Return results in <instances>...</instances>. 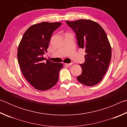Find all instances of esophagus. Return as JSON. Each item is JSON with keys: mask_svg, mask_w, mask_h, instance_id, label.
Here are the masks:
<instances>
[{"mask_svg": "<svg viewBox=\"0 0 127 127\" xmlns=\"http://www.w3.org/2000/svg\"><path fill=\"white\" fill-rule=\"evenodd\" d=\"M73 63H65V65H67V66H71L72 65H73Z\"/></svg>", "mask_w": 127, "mask_h": 127, "instance_id": "34e87169", "label": "esophagus"}]
</instances>
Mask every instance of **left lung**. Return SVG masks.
Masks as SVG:
<instances>
[{"mask_svg":"<svg viewBox=\"0 0 127 127\" xmlns=\"http://www.w3.org/2000/svg\"><path fill=\"white\" fill-rule=\"evenodd\" d=\"M76 34L77 44L85 49V62L80 65L81 75L77 77L82 84L92 86L98 84L106 73L111 58V49L104 29L89 20L66 21Z\"/></svg>","mask_w":127,"mask_h":127,"instance_id":"1","label":"left lung"}]
</instances>
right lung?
Returning a JSON list of instances; mask_svg holds the SVG:
<instances>
[{
  "label": "right lung",
  "mask_w": 127,
  "mask_h": 127,
  "mask_svg": "<svg viewBox=\"0 0 127 127\" xmlns=\"http://www.w3.org/2000/svg\"><path fill=\"white\" fill-rule=\"evenodd\" d=\"M61 22H43L33 25L25 32L19 44L17 58L23 76L35 89L45 91L56 85L62 63L46 60V52L53 32Z\"/></svg>",
  "instance_id": "right-lung-1"
}]
</instances>
